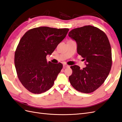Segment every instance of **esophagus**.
I'll use <instances>...</instances> for the list:
<instances>
[{
  "label": "esophagus",
  "mask_w": 122,
  "mask_h": 122,
  "mask_svg": "<svg viewBox=\"0 0 122 122\" xmlns=\"http://www.w3.org/2000/svg\"><path fill=\"white\" fill-rule=\"evenodd\" d=\"M69 66H68V65H67V64H63V67H64V68H65V67H69Z\"/></svg>",
  "instance_id": "esophagus-1"
}]
</instances>
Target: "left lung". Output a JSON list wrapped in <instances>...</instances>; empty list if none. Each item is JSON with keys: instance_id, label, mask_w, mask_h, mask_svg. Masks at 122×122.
I'll use <instances>...</instances> for the list:
<instances>
[{"instance_id": "left-lung-1", "label": "left lung", "mask_w": 122, "mask_h": 122, "mask_svg": "<svg viewBox=\"0 0 122 122\" xmlns=\"http://www.w3.org/2000/svg\"><path fill=\"white\" fill-rule=\"evenodd\" d=\"M69 36L76 41L77 53L86 60V66L83 69L77 65L71 66L70 83L80 92H93L104 83L111 69L112 51L108 38L102 30L92 25L73 29Z\"/></svg>"}]
</instances>
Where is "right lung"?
Returning <instances> with one entry per match:
<instances>
[{
    "label": "right lung",
    "instance_id": "add662e5",
    "mask_svg": "<svg viewBox=\"0 0 122 122\" xmlns=\"http://www.w3.org/2000/svg\"><path fill=\"white\" fill-rule=\"evenodd\" d=\"M69 30L39 27L27 31L21 38L15 52V64L20 81L29 92L39 94L53 85L63 65L47 62L46 56L51 55Z\"/></svg>",
    "mask_w": 122,
    "mask_h": 122
}]
</instances>
